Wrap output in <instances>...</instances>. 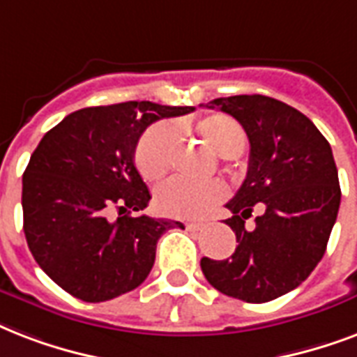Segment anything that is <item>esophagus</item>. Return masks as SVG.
Masks as SVG:
<instances>
[{"instance_id":"34e87169","label":"esophagus","mask_w":357,"mask_h":357,"mask_svg":"<svg viewBox=\"0 0 357 357\" xmlns=\"http://www.w3.org/2000/svg\"><path fill=\"white\" fill-rule=\"evenodd\" d=\"M204 225H206L204 222H186V227L190 229V231H201Z\"/></svg>"}]
</instances>
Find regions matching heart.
Instances as JSON below:
<instances>
[{"label":"heart","mask_w":357,"mask_h":357,"mask_svg":"<svg viewBox=\"0 0 357 357\" xmlns=\"http://www.w3.org/2000/svg\"><path fill=\"white\" fill-rule=\"evenodd\" d=\"M197 134L208 149L222 158H236L244 153L248 139L244 128L229 115H210L197 124ZM175 149V128L169 123H156L141 134L134 151L135 167L147 182H156L169 171ZM222 182L193 184L173 178L156 190V208L173 218H201L225 197Z\"/></svg>","instance_id":"obj_1"}]
</instances>
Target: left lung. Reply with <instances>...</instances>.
Masks as SVG:
<instances>
[{
  "label": "left lung",
  "instance_id": "left-lung-1",
  "mask_svg": "<svg viewBox=\"0 0 357 357\" xmlns=\"http://www.w3.org/2000/svg\"><path fill=\"white\" fill-rule=\"evenodd\" d=\"M233 115L250 139L248 176L225 220L236 250L225 261L201 259L208 283L227 296L264 303L309 278L324 257L341 204L330 143L303 113L262 95H236L206 104ZM259 208L253 228L245 225Z\"/></svg>",
  "mask_w": 357,
  "mask_h": 357
}]
</instances>
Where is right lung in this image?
<instances>
[{
  "label": "right lung",
  "instance_id": "1",
  "mask_svg": "<svg viewBox=\"0 0 357 357\" xmlns=\"http://www.w3.org/2000/svg\"><path fill=\"white\" fill-rule=\"evenodd\" d=\"M192 106L123 102L84 107L44 134L22 178L24 233L50 279L84 302H106L139 287L165 231L182 225L132 212L147 208L134 151L149 124ZM117 209L119 218H107Z\"/></svg>",
  "mask_w": 357,
  "mask_h": 357
}]
</instances>
